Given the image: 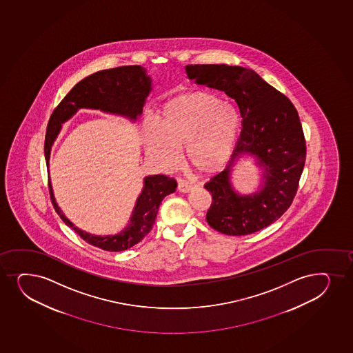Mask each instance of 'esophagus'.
<instances>
[{
  "label": "esophagus",
  "mask_w": 353,
  "mask_h": 353,
  "mask_svg": "<svg viewBox=\"0 0 353 353\" xmlns=\"http://www.w3.org/2000/svg\"><path fill=\"white\" fill-rule=\"evenodd\" d=\"M179 192H183V193H188V192L193 190V185L187 181H180L178 185Z\"/></svg>",
  "instance_id": "1"
}]
</instances>
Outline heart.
Instances as JSON below:
<instances>
[{
  "label": "heart",
  "mask_w": 353,
  "mask_h": 353,
  "mask_svg": "<svg viewBox=\"0 0 353 353\" xmlns=\"http://www.w3.org/2000/svg\"><path fill=\"white\" fill-rule=\"evenodd\" d=\"M240 115L234 105L205 92L175 97L162 105L143 138L146 154L162 170L179 165V150L201 174H215L234 150Z\"/></svg>",
  "instance_id": "b5f03b06"
}]
</instances>
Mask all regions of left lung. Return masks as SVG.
<instances>
[{
	"label": "left lung",
	"mask_w": 353,
	"mask_h": 353,
	"mask_svg": "<svg viewBox=\"0 0 353 353\" xmlns=\"http://www.w3.org/2000/svg\"><path fill=\"white\" fill-rule=\"evenodd\" d=\"M196 85L232 97L243 118V130L231 161L205 185L212 194L206 220L226 235H248L279 219L296 195L304 170L306 145L299 115L288 97L252 69L228 65H187ZM243 154L254 156L263 168L260 190L240 195L231 183V170Z\"/></svg>",
	"instance_id": "left-lung-1"
}]
</instances>
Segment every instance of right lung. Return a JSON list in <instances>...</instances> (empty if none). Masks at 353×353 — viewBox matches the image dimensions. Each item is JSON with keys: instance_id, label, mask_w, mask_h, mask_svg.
Wrapping results in <instances>:
<instances>
[{"instance_id": "obj_1", "label": "right lung", "mask_w": 353, "mask_h": 353, "mask_svg": "<svg viewBox=\"0 0 353 353\" xmlns=\"http://www.w3.org/2000/svg\"><path fill=\"white\" fill-rule=\"evenodd\" d=\"M152 90V79L141 65H123L105 69L85 77L74 85L63 100L54 110L46 132L45 157L49 167L50 150L60 133L62 123L81 108L100 110L137 121L142 114L146 97ZM176 181L166 175H148L143 179V188L137 199L132 216L120 233L115 235H94L79 230L70 223L57 206L53 188L49 181V192L57 214L67 226L73 228L85 243L105 251H126L140 243L150 233L154 223L159 206L170 193H174Z\"/></svg>"}]
</instances>
